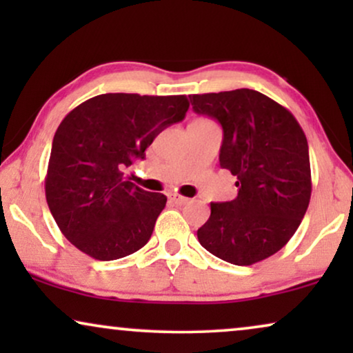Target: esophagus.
Instances as JSON below:
<instances>
[{"instance_id": "esophagus-1", "label": "esophagus", "mask_w": 353, "mask_h": 353, "mask_svg": "<svg viewBox=\"0 0 353 353\" xmlns=\"http://www.w3.org/2000/svg\"><path fill=\"white\" fill-rule=\"evenodd\" d=\"M168 199H170V202H173V204L176 205H185L190 202V199L185 196H180V194H175V192H172V194H168Z\"/></svg>"}]
</instances>
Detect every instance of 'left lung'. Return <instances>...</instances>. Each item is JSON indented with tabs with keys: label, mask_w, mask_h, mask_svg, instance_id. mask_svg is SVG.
Returning a JSON list of instances; mask_svg holds the SVG:
<instances>
[{
	"label": "left lung",
	"mask_w": 353,
	"mask_h": 353,
	"mask_svg": "<svg viewBox=\"0 0 353 353\" xmlns=\"http://www.w3.org/2000/svg\"><path fill=\"white\" fill-rule=\"evenodd\" d=\"M196 114L223 128L220 167L238 178L236 199L212 202L197 230L201 245L248 267L288 244L312 196L307 138L286 108L255 90L192 94Z\"/></svg>",
	"instance_id": "left-lung-1"
}]
</instances>
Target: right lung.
Masks as SVG:
<instances>
[{
  "label": "right lung",
  "instance_id": "right-lung-1",
  "mask_svg": "<svg viewBox=\"0 0 353 353\" xmlns=\"http://www.w3.org/2000/svg\"><path fill=\"white\" fill-rule=\"evenodd\" d=\"M185 94L108 93L70 110L56 130L45 178L46 202L62 234L90 257L117 260L151 238L167 197L123 170L162 130L181 122Z\"/></svg>",
  "mask_w": 353,
  "mask_h": 353
}]
</instances>
